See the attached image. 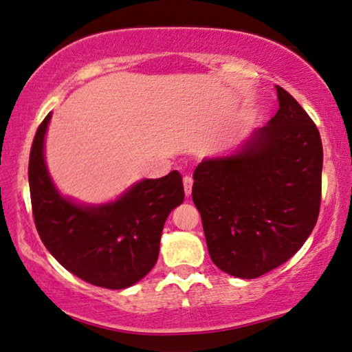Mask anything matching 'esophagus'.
<instances>
[{"instance_id": "esophagus-1", "label": "esophagus", "mask_w": 352, "mask_h": 352, "mask_svg": "<svg viewBox=\"0 0 352 352\" xmlns=\"http://www.w3.org/2000/svg\"><path fill=\"white\" fill-rule=\"evenodd\" d=\"M183 188H185V194L186 196H191L192 191V178L191 177H183Z\"/></svg>"}]
</instances>
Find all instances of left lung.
<instances>
[{"label": "left lung", "instance_id": "8db88e82", "mask_svg": "<svg viewBox=\"0 0 352 352\" xmlns=\"http://www.w3.org/2000/svg\"><path fill=\"white\" fill-rule=\"evenodd\" d=\"M276 89V116L194 170L192 200L208 254L239 278H256L292 258L320 213V133L302 106Z\"/></svg>", "mask_w": 352, "mask_h": 352}]
</instances>
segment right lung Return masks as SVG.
<instances>
[{"mask_svg":"<svg viewBox=\"0 0 352 352\" xmlns=\"http://www.w3.org/2000/svg\"><path fill=\"white\" fill-rule=\"evenodd\" d=\"M50 113L30 155V191L36 228L48 252L72 274L96 287L124 289L158 260L167 216L183 204L182 175L144 178L103 204L78 202L54 185L45 160Z\"/></svg>","mask_w":352,"mask_h":352,"instance_id":"obj_1","label":"right lung"}]
</instances>
